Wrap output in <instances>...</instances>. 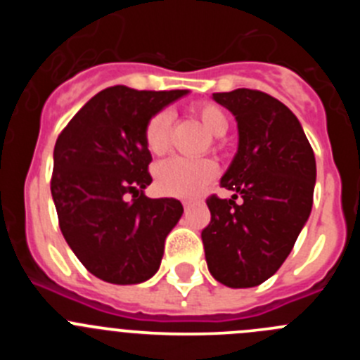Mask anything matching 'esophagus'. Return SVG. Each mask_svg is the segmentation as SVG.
<instances>
[{
  "instance_id": "1",
  "label": "esophagus",
  "mask_w": 360,
  "mask_h": 360,
  "mask_svg": "<svg viewBox=\"0 0 360 360\" xmlns=\"http://www.w3.org/2000/svg\"><path fill=\"white\" fill-rule=\"evenodd\" d=\"M184 207H186V209H189L191 207V200H184Z\"/></svg>"
}]
</instances>
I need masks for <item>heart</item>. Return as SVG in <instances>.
<instances>
[{"instance_id": "obj_1", "label": "heart", "mask_w": 360, "mask_h": 360, "mask_svg": "<svg viewBox=\"0 0 360 360\" xmlns=\"http://www.w3.org/2000/svg\"><path fill=\"white\" fill-rule=\"evenodd\" d=\"M195 115L212 136H224L229 129V117L214 104H198ZM171 113L158 111L149 119L144 131L146 148L151 155H164L169 148ZM214 165L209 160H187V158H167L155 167V184L164 195L191 198L214 178Z\"/></svg>"}]
</instances>
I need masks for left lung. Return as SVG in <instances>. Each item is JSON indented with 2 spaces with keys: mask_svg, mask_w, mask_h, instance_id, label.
<instances>
[{
  "mask_svg": "<svg viewBox=\"0 0 360 360\" xmlns=\"http://www.w3.org/2000/svg\"><path fill=\"white\" fill-rule=\"evenodd\" d=\"M238 124V151L219 184L234 195L207 200L202 231L209 272L231 288H250L278 272L308 221L316 157L297 117L257 90L212 94Z\"/></svg>",
  "mask_w": 360,
  "mask_h": 360,
  "instance_id": "1",
  "label": "left lung"
}]
</instances>
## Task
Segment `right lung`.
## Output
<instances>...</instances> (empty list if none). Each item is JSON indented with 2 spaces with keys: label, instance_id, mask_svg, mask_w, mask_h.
<instances>
[{
  "label": "right lung",
  "instance_id": "right-lung-1",
  "mask_svg": "<svg viewBox=\"0 0 360 360\" xmlns=\"http://www.w3.org/2000/svg\"><path fill=\"white\" fill-rule=\"evenodd\" d=\"M187 90L111 86L75 113L53 148L52 198L63 236L95 278L136 285L157 274L165 238L182 218L174 198H148L149 119ZM132 200H129V196Z\"/></svg>",
  "mask_w": 360,
  "mask_h": 360
}]
</instances>
